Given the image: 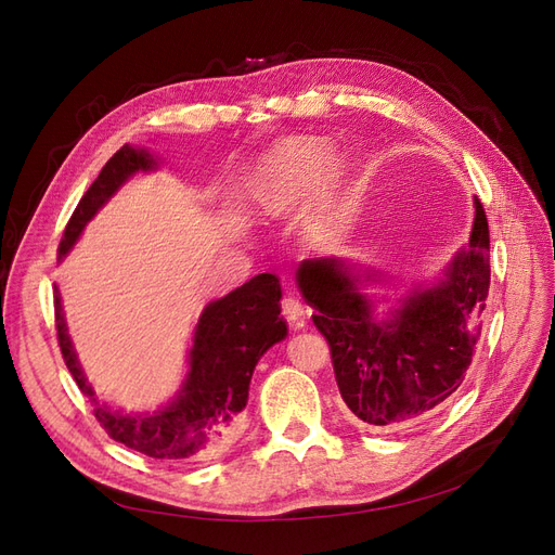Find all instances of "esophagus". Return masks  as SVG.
<instances>
[{"label":"esophagus","instance_id":"obj_1","mask_svg":"<svg viewBox=\"0 0 555 555\" xmlns=\"http://www.w3.org/2000/svg\"><path fill=\"white\" fill-rule=\"evenodd\" d=\"M304 314H306V308L300 306L298 298H282V317L287 319V322L292 326H304Z\"/></svg>","mask_w":555,"mask_h":555}]
</instances>
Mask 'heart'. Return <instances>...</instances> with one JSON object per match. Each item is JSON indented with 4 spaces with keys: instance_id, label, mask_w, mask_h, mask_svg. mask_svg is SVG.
<instances>
[{
    "instance_id": "b5f03b06",
    "label": "heart",
    "mask_w": 555,
    "mask_h": 555,
    "mask_svg": "<svg viewBox=\"0 0 555 555\" xmlns=\"http://www.w3.org/2000/svg\"><path fill=\"white\" fill-rule=\"evenodd\" d=\"M333 150L322 139H294L268 157L249 178V198L266 210L280 212L324 184L331 176ZM347 201L338 180H331L310 210V227L333 236L345 224Z\"/></svg>"
}]
</instances>
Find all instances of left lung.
I'll return each instance as SVG.
<instances>
[{"mask_svg": "<svg viewBox=\"0 0 555 555\" xmlns=\"http://www.w3.org/2000/svg\"><path fill=\"white\" fill-rule=\"evenodd\" d=\"M489 222L475 196L469 241L430 284L398 298L377 319L379 300L363 287L379 282L371 268L343 257L300 261L298 289L331 347L335 382L365 426L422 422L463 384L481 333L491 284Z\"/></svg>", "mask_w": 555, "mask_h": 555, "instance_id": "obj_1", "label": "left lung"}]
</instances>
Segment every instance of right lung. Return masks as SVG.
Instances as JSON below:
<instances>
[{
    "label": "right lung",
    "instance_id": "obj_1",
    "mask_svg": "<svg viewBox=\"0 0 555 555\" xmlns=\"http://www.w3.org/2000/svg\"><path fill=\"white\" fill-rule=\"evenodd\" d=\"M157 159L145 147L122 145L106 162L99 178L80 198L60 243V261L69 255L82 229L102 210L122 184L141 171H155ZM282 287L271 273H261L217 298L201 312L188 354V375L178 393L155 412L129 414L113 410L99 398L82 373L66 328L62 296L55 287L57 340L66 367L78 389L94 405L96 422L115 442L150 459H201L222 449L238 414L247 405L251 373L275 343L287 338V322L280 317Z\"/></svg>",
    "mask_w": 555,
    "mask_h": 555
}]
</instances>
